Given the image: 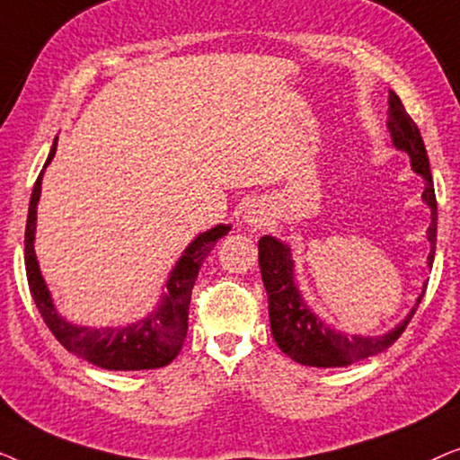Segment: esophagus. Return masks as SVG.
<instances>
[{
	"label": "esophagus",
	"mask_w": 460,
	"mask_h": 460,
	"mask_svg": "<svg viewBox=\"0 0 460 460\" xmlns=\"http://www.w3.org/2000/svg\"><path fill=\"white\" fill-rule=\"evenodd\" d=\"M266 222H268V217L260 205H251L249 209L244 211V224H247L249 228L257 230V228H261V226H266Z\"/></svg>",
	"instance_id": "34e87169"
}]
</instances>
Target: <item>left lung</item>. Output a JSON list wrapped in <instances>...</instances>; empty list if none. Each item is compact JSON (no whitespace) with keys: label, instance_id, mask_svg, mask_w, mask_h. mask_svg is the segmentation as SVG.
<instances>
[{"label":"left lung","instance_id":"obj_1","mask_svg":"<svg viewBox=\"0 0 460 460\" xmlns=\"http://www.w3.org/2000/svg\"><path fill=\"white\" fill-rule=\"evenodd\" d=\"M389 119L387 129L392 134V144L395 150H402L411 156V167L414 173H419L425 180L423 203L431 211V224L427 228V241H429V255H427V266H433V255H436V232H438V203L436 190H433L429 159L420 137L417 123L408 115L404 104L398 98V93L389 90ZM260 270L261 280L268 293V314H270V329H272L274 341L279 343L282 354H287L291 360L304 364V367L316 368H337L349 367V364L360 362L364 358L376 356L385 351L411 323L414 312L423 299L427 285L414 301L411 312L404 320L394 326L392 331L383 335L367 337V335H349L332 329L329 323H324L316 312L307 305L304 295L299 291L297 279H295V261L291 247L287 243L279 241L274 236L260 238Z\"/></svg>","mask_w":460,"mask_h":460}]
</instances>
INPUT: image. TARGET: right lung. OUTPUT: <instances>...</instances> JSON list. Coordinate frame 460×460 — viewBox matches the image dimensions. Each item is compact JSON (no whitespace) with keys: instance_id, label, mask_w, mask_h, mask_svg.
<instances>
[{"instance_id":"right-lung-1","label":"right lung","mask_w":460,"mask_h":460,"mask_svg":"<svg viewBox=\"0 0 460 460\" xmlns=\"http://www.w3.org/2000/svg\"><path fill=\"white\" fill-rule=\"evenodd\" d=\"M58 146V136L54 137L48 161L37 178L29 200L27 230H24V268L31 295L40 310L43 323L52 335L84 360L96 364L106 370H150L167 367L180 354L188 332V307H190L192 287L197 282L199 270L216 247L219 238L230 232V224H217L211 230L200 232L184 249V253L167 276L165 291L159 304L148 316L125 326H84L62 318L56 310L52 293L43 280L40 261L35 255V230H37V203L41 197V180L46 167L52 163Z\"/></svg>"}]
</instances>
